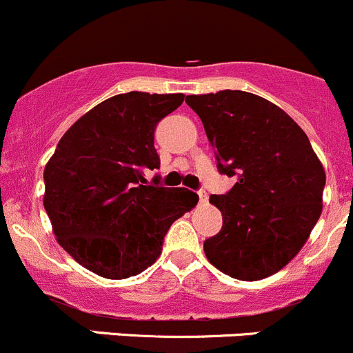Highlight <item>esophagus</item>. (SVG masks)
I'll return each instance as SVG.
<instances>
[{"mask_svg":"<svg viewBox=\"0 0 353 353\" xmlns=\"http://www.w3.org/2000/svg\"><path fill=\"white\" fill-rule=\"evenodd\" d=\"M197 194H199V201H201V204H205V202H208V192H205L204 188H201Z\"/></svg>","mask_w":353,"mask_h":353,"instance_id":"1","label":"esophagus"}]
</instances>
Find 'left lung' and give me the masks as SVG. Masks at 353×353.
I'll list each match as a JSON object with an SVG mask.
<instances>
[{
	"label": "left lung",
	"instance_id": "left-lung-1",
	"mask_svg": "<svg viewBox=\"0 0 353 353\" xmlns=\"http://www.w3.org/2000/svg\"><path fill=\"white\" fill-rule=\"evenodd\" d=\"M216 149L218 172L236 176L209 202L223 228L204 242L209 263L256 281L299 254L323 211L326 173L305 132L276 104L243 90L187 96Z\"/></svg>",
	"mask_w": 353,
	"mask_h": 353
}]
</instances>
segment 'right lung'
<instances>
[{
	"label": "right lung",
	"instance_id": "add662e5",
	"mask_svg": "<svg viewBox=\"0 0 353 353\" xmlns=\"http://www.w3.org/2000/svg\"><path fill=\"white\" fill-rule=\"evenodd\" d=\"M183 94L127 92L103 101L66 130L44 168V209L59 245L85 270L125 280L156 263L170 226L199 201L161 187L156 125Z\"/></svg>",
	"mask_w": 353,
	"mask_h": 353
}]
</instances>
